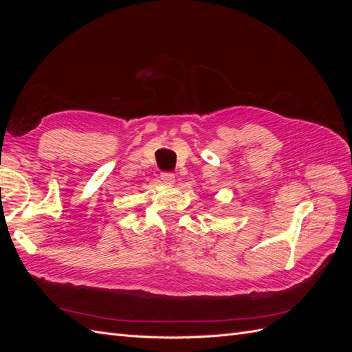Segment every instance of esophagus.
<instances>
[{
  "mask_svg": "<svg viewBox=\"0 0 352 352\" xmlns=\"http://www.w3.org/2000/svg\"><path fill=\"white\" fill-rule=\"evenodd\" d=\"M160 179H162V182L166 185L175 184V175L172 172H163L162 175H160Z\"/></svg>",
  "mask_w": 352,
  "mask_h": 352,
  "instance_id": "34e87169",
  "label": "esophagus"
}]
</instances>
